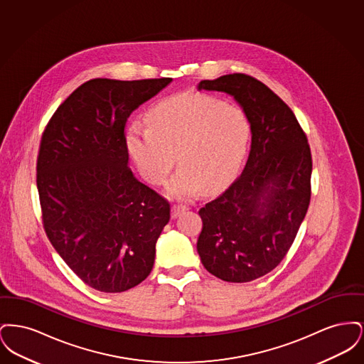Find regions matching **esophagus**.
I'll return each instance as SVG.
<instances>
[{"label": "esophagus", "instance_id": "obj_1", "mask_svg": "<svg viewBox=\"0 0 364 364\" xmlns=\"http://www.w3.org/2000/svg\"><path fill=\"white\" fill-rule=\"evenodd\" d=\"M186 210H187V206H184V205H174L172 208V218H177Z\"/></svg>", "mask_w": 364, "mask_h": 364}]
</instances>
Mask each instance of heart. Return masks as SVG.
<instances>
[{"label":"heart","mask_w":364,"mask_h":364,"mask_svg":"<svg viewBox=\"0 0 364 364\" xmlns=\"http://www.w3.org/2000/svg\"><path fill=\"white\" fill-rule=\"evenodd\" d=\"M147 124L131 125L127 146L140 172L162 184L176 162L171 195L186 198L226 186L242 166L251 125L242 107L205 94H180L156 104Z\"/></svg>","instance_id":"b5f03b06"}]
</instances>
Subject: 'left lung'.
<instances>
[{"label": "left lung", "mask_w": 364, "mask_h": 364, "mask_svg": "<svg viewBox=\"0 0 364 364\" xmlns=\"http://www.w3.org/2000/svg\"><path fill=\"white\" fill-rule=\"evenodd\" d=\"M198 90L221 91L242 106L251 150L242 174L199 210L198 254L208 273L250 282L276 269L289 251L311 199V150L291 107L258 79L224 75Z\"/></svg>", "instance_id": "obj_1"}]
</instances>
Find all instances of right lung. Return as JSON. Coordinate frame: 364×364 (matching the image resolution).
<instances>
[{
  "instance_id": "obj_1",
  "label": "right lung",
  "mask_w": 364,
  "mask_h": 364,
  "mask_svg": "<svg viewBox=\"0 0 364 364\" xmlns=\"http://www.w3.org/2000/svg\"><path fill=\"white\" fill-rule=\"evenodd\" d=\"M172 82L92 79L48 122L36 162L45 232L88 287L117 294L150 274L169 202L128 166L125 122Z\"/></svg>"
}]
</instances>
